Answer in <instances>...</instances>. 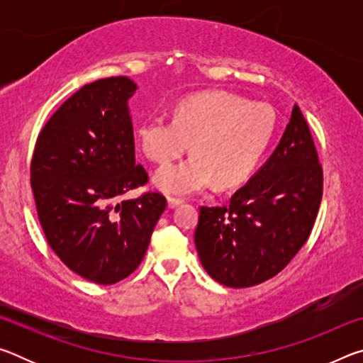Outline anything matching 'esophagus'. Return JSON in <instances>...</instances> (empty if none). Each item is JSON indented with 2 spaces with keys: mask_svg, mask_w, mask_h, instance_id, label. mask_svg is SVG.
Segmentation results:
<instances>
[{
  "mask_svg": "<svg viewBox=\"0 0 363 363\" xmlns=\"http://www.w3.org/2000/svg\"><path fill=\"white\" fill-rule=\"evenodd\" d=\"M182 199H176V196H168V208H176L182 203Z\"/></svg>",
  "mask_w": 363,
  "mask_h": 363,
  "instance_id": "1",
  "label": "esophagus"
}]
</instances>
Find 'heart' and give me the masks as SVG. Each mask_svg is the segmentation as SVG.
Wrapping results in <instances>:
<instances>
[{
  "label": "heart",
  "instance_id": "b5f03b06",
  "mask_svg": "<svg viewBox=\"0 0 363 363\" xmlns=\"http://www.w3.org/2000/svg\"><path fill=\"white\" fill-rule=\"evenodd\" d=\"M274 126L272 110L264 104L227 91H205L177 104L174 120L144 121L136 134L145 157L157 164L173 162L192 143V157L155 174L164 192L192 194L213 179L219 187L247 179L266 152Z\"/></svg>",
  "mask_w": 363,
  "mask_h": 363
}]
</instances>
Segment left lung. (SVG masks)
<instances>
[{
    "label": "left lung",
    "instance_id": "8db88e82",
    "mask_svg": "<svg viewBox=\"0 0 363 363\" xmlns=\"http://www.w3.org/2000/svg\"><path fill=\"white\" fill-rule=\"evenodd\" d=\"M323 169L298 106L267 163L225 206H201L195 247L211 277L230 288L277 275L314 229Z\"/></svg>",
    "mask_w": 363,
    "mask_h": 363
}]
</instances>
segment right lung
I'll use <instances>...</instances> for the list:
<instances>
[{
    "label": "right lung",
    "mask_w": 363,
    "mask_h": 363,
    "mask_svg": "<svg viewBox=\"0 0 363 363\" xmlns=\"http://www.w3.org/2000/svg\"><path fill=\"white\" fill-rule=\"evenodd\" d=\"M126 77L84 84L36 139L30 184L49 247L89 281L113 285L139 267L167 208L158 190L118 199L149 182L134 153Z\"/></svg>",
    "instance_id": "obj_1"
}]
</instances>
